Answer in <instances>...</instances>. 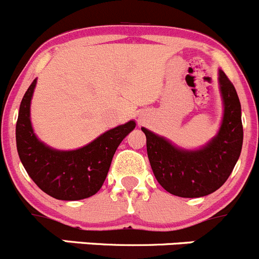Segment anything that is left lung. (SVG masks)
<instances>
[{
    "label": "left lung",
    "mask_w": 259,
    "mask_h": 259,
    "mask_svg": "<svg viewBox=\"0 0 259 259\" xmlns=\"http://www.w3.org/2000/svg\"><path fill=\"white\" fill-rule=\"evenodd\" d=\"M224 119L218 136L206 147L184 151L146 128L147 156L154 176L169 193L184 198L207 196L220 188L233 171L243 145L242 108L225 72L220 71Z\"/></svg>",
    "instance_id": "obj_1"
}]
</instances>
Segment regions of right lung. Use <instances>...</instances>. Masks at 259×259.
<instances>
[{
    "instance_id": "obj_1",
    "label": "right lung",
    "mask_w": 259,
    "mask_h": 259,
    "mask_svg": "<svg viewBox=\"0 0 259 259\" xmlns=\"http://www.w3.org/2000/svg\"><path fill=\"white\" fill-rule=\"evenodd\" d=\"M36 80L26 90L16 122V146L24 168L34 183L53 198L77 201L102 188L114 152L136 127L134 120L105 132L73 151L49 149L35 137L30 123V100Z\"/></svg>"
}]
</instances>
